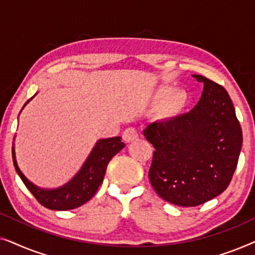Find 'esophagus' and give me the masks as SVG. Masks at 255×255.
Wrapping results in <instances>:
<instances>
[{
    "instance_id": "1",
    "label": "esophagus",
    "mask_w": 255,
    "mask_h": 255,
    "mask_svg": "<svg viewBox=\"0 0 255 255\" xmlns=\"http://www.w3.org/2000/svg\"><path fill=\"white\" fill-rule=\"evenodd\" d=\"M138 131L134 128H128L127 130L123 132V139L127 142L133 141L135 139H138Z\"/></svg>"
}]
</instances>
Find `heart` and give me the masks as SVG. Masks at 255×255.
<instances>
[{
    "instance_id": "1",
    "label": "heart",
    "mask_w": 255,
    "mask_h": 255,
    "mask_svg": "<svg viewBox=\"0 0 255 255\" xmlns=\"http://www.w3.org/2000/svg\"><path fill=\"white\" fill-rule=\"evenodd\" d=\"M170 93L169 87H160V88L155 92V97L156 99H163ZM187 97L184 95L183 92L181 90H175L172 95H170L168 100V108L170 111H177L180 110L181 108L184 106L186 103Z\"/></svg>"
}]
</instances>
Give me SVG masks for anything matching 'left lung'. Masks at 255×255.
<instances>
[{"label": "left lung", "instance_id": "1", "mask_svg": "<svg viewBox=\"0 0 255 255\" xmlns=\"http://www.w3.org/2000/svg\"><path fill=\"white\" fill-rule=\"evenodd\" d=\"M203 93L188 114L144 128L154 146L148 177L163 200L196 207L222 194L231 182L243 132L229 94L202 75H193Z\"/></svg>", "mask_w": 255, "mask_h": 255}]
</instances>
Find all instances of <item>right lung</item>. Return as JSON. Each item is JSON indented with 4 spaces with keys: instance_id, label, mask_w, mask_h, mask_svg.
<instances>
[{
    "instance_id": "obj_1",
    "label": "right lung",
    "mask_w": 255,
    "mask_h": 255,
    "mask_svg": "<svg viewBox=\"0 0 255 255\" xmlns=\"http://www.w3.org/2000/svg\"><path fill=\"white\" fill-rule=\"evenodd\" d=\"M33 97H31L24 104V107ZM124 147L125 144L122 141L121 137L100 139L96 141L79 172L67 183L62 184L61 187L53 188V189L38 187L24 175L17 165L15 144H12V160L17 174L27 189L31 191V194L36 197V200L45 208L51 209V210L64 211L81 207L96 194L99 187L103 182L108 163Z\"/></svg>"
}]
</instances>
